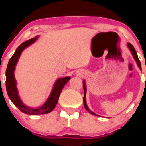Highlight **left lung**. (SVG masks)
Wrapping results in <instances>:
<instances>
[{"label": "left lung", "instance_id": "left-lung-1", "mask_svg": "<svg viewBox=\"0 0 146 146\" xmlns=\"http://www.w3.org/2000/svg\"><path fill=\"white\" fill-rule=\"evenodd\" d=\"M127 46H128V48H129V50L131 51V53L132 54V55H133V57L134 58L135 61H136L137 63V65H138V68H139L141 70V62H140L139 59H138V55H137V53L136 51V50H135L134 47L133 46V45L131 44L130 43H128L127 44ZM82 83H83V89H84V98H83V103H84V107H85V110H87V111H88L89 113H90L91 114H92V115H95V116H98L96 114H95L94 112H92V111H91L90 110L89 108H88V107L87 106V103H86V100H85V94H86V85H85V80H83V82H82Z\"/></svg>", "mask_w": 146, "mask_h": 146}]
</instances>
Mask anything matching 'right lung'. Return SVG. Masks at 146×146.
I'll return each instance as SVG.
<instances>
[{
  "label": "right lung",
  "mask_w": 146,
  "mask_h": 146,
  "mask_svg": "<svg viewBox=\"0 0 146 146\" xmlns=\"http://www.w3.org/2000/svg\"><path fill=\"white\" fill-rule=\"evenodd\" d=\"M38 39V36L33 38V39H29L26 42H23L16 49L15 52L13 55V56L10 58L9 62H8V66L5 72V76H6V80H5V86H6L7 93L10 100L13 102V104L22 111L27 114L30 115H39V114H45L50 113L56 105L58 102L59 95L61 94V90L64 88L66 83L68 82L70 79V77H65L60 78L56 80L54 85L51 94L48 97V100L46 101L44 105L41 107L38 108H32L29 107L24 104L20 100V97L18 95L17 87H16V80L15 79V68L17 64V61L20 58L21 53L23 50L32 44H33L36 39Z\"/></svg>",
  "instance_id": "right-lung-1"
}]
</instances>
